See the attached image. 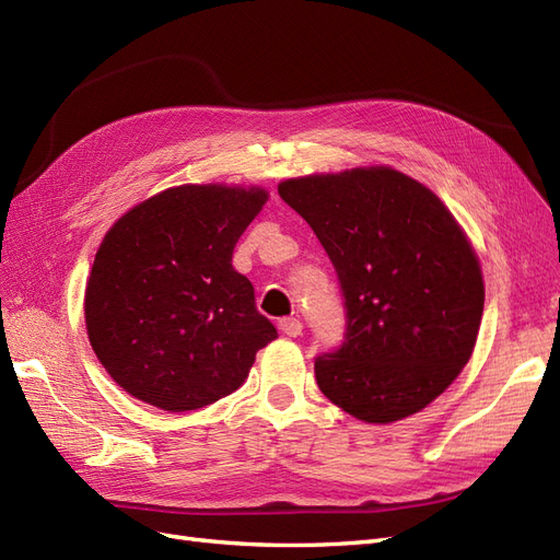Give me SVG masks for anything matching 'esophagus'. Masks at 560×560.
I'll use <instances>...</instances> for the list:
<instances>
[{
  "label": "esophagus",
  "instance_id": "34e87169",
  "mask_svg": "<svg viewBox=\"0 0 560 560\" xmlns=\"http://www.w3.org/2000/svg\"><path fill=\"white\" fill-rule=\"evenodd\" d=\"M301 329H303V325H301L296 317H282L280 319V331L287 334V336H294L296 338L301 334Z\"/></svg>",
  "mask_w": 560,
  "mask_h": 560
}]
</instances>
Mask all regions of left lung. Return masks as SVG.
<instances>
[{
	"label": "left lung",
	"mask_w": 560,
	"mask_h": 560,
	"mask_svg": "<svg viewBox=\"0 0 560 560\" xmlns=\"http://www.w3.org/2000/svg\"><path fill=\"white\" fill-rule=\"evenodd\" d=\"M341 282L343 343L315 358V381L364 422L425 409L469 362L483 315L477 254L428 186L393 167L280 182Z\"/></svg>",
	"instance_id": "8db88e82"
}]
</instances>
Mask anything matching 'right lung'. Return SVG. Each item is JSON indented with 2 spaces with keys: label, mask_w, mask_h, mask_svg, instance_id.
<instances>
[{
  "label": "right lung",
  "mask_w": 560,
  "mask_h": 560,
  "mask_svg": "<svg viewBox=\"0 0 560 560\" xmlns=\"http://www.w3.org/2000/svg\"><path fill=\"white\" fill-rule=\"evenodd\" d=\"M268 200L259 186L184 184L107 231L86 284V329L107 374L163 411L231 395L278 338L231 257Z\"/></svg>",
  "instance_id": "right-lung-1"
}]
</instances>
